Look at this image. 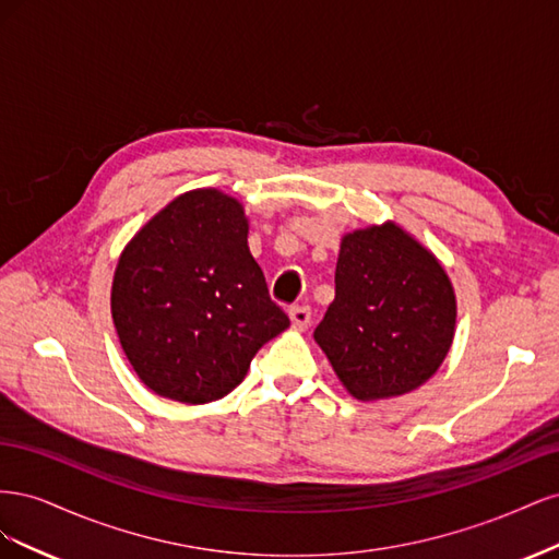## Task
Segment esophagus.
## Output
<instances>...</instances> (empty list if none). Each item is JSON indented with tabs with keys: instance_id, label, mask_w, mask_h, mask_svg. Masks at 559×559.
<instances>
[{
	"instance_id": "esophagus-1",
	"label": "esophagus",
	"mask_w": 559,
	"mask_h": 559,
	"mask_svg": "<svg viewBox=\"0 0 559 559\" xmlns=\"http://www.w3.org/2000/svg\"><path fill=\"white\" fill-rule=\"evenodd\" d=\"M289 317H292V324H294V329H308V324H310V319H312V310L308 308V306H294L292 310H289Z\"/></svg>"
}]
</instances>
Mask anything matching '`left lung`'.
Returning a JSON list of instances; mask_svg holds the SVG:
<instances>
[{"label": "left lung", "instance_id": "8db88e82", "mask_svg": "<svg viewBox=\"0 0 559 559\" xmlns=\"http://www.w3.org/2000/svg\"><path fill=\"white\" fill-rule=\"evenodd\" d=\"M456 302L443 265L396 224L343 238L335 300L314 329L335 376L359 401L427 382L452 345Z\"/></svg>", "mask_w": 559, "mask_h": 559}]
</instances>
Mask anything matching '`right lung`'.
Instances as JSON below:
<instances>
[{"label": "right lung", "instance_id": "add662e5", "mask_svg": "<svg viewBox=\"0 0 559 559\" xmlns=\"http://www.w3.org/2000/svg\"><path fill=\"white\" fill-rule=\"evenodd\" d=\"M235 198H175L116 265L111 317L140 380L158 396L210 403L230 394L289 317L270 298Z\"/></svg>", "mask_w": 559, "mask_h": 559}]
</instances>
